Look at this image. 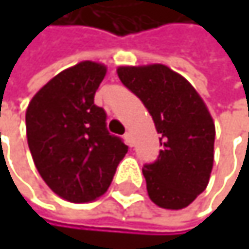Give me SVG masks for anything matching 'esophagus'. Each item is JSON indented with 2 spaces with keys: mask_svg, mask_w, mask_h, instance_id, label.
<instances>
[{
  "mask_svg": "<svg viewBox=\"0 0 249 249\" xmlns=\"http://www.w3.org/2000/svg\"><path fill=\"white\" fill-rule=\"evenodd\" d=\"M124 140L129 147H132V137H131V132H125Z\"/></svg>",
  "mask_w": 249,
  "mask_h": 249,
  "instance_id": "obj_1",
  "label": "esophagus"
}]
</instances>
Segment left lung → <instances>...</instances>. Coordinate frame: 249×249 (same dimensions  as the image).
<instances>
[{
    "instance_id": "left-lung-1",
    "label": "left lung",
    "mask_w": 249,
    "mask_h": 249,
    "mask_svg": "<svg viewBox=\"0 0 249 249\" xmlns=\"http://www.w3.org/2000/svg\"><path fill=\"white\" fill-rule=\"evenodd\" d=\"M125 88L141 99L160 134V154L144 164L150 199L164 209H183L200 195L213 166L215 124L195 88L164 65L121 66Z\"/></svg>"
}]
</instances>
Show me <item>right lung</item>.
<instances>
[{"label": "right lung", "instance_id": "obj_1", "mask_svg": "<svg viewBox=\"0 0 249 249\" xmlns=\"http://www.w3.org/2000/svg\"><path fill=\"white\" fill-rule=\"evenodd\" d=\"M107 68L80 62L46 83L25 112L28 148L47 186L83 203L104 195L128 147L109 134L107 112L93 104Z\"/></svg>", "mask_w": 249, "mask_h": 249}]
</instances>
